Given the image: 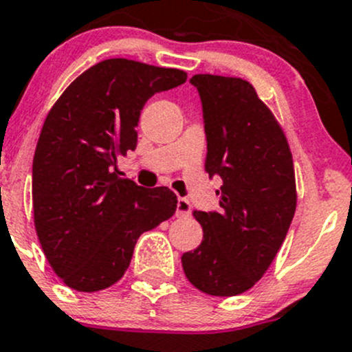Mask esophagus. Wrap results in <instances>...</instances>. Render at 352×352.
<instances>
[{
	"instance_id": "esophagus-1",
	"label": "esophagus",
	"mask_w": 352,
	"mask_h": 352,
	"mask_svg": "<svg viewBox=\"0 0 352 352\" xmlns=\"http://www.w3.org/2000/svg\"><path fill=\"white\" fill-rule=\"evenodd\" d=\"M190 214V203L186 197L177 199V217H189Z\"/></svg>"
}]
</instances>
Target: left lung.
Masks as SVG:
<instances>
[{
  "label": "left lung",
  "instance_id": "1",
  "mask_svg": "<svg viewBox=\"0 0 352 352\" xmlns=\"http://www.w3.org/2000/svg\"><path fill=\"white\" fill-rule=\"evenodd\" d=\"M203 103L204 170L223 182L220 211H194L203 241L184 252L190 284L210 296H237L265 275L294 218L292 153L280 124L248 80L197 74Z\"/></svg>",
  "mask_w": 352,
  "mask_h": 352
}]
</instances>
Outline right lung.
<instances>
[{
	"label": "right lung",
	"mask_w": 352,
	"mask_h": 352,
	"mask_svg": "<svg viewBox=\"0 0 352 352\" xmlns=\"http://www.w3.org/2000/svg\"><path fill=\"white\" fill-rule=\"evenodd\" d=\"M187 74L110 58L78 75L47 113L34 153V225L54 274L78 292L124 277L139 235L168 220L177 196L120 177L146 101Z\"/></svg>",
	"instance_id": "right-lung-1"
}]
</instances>
